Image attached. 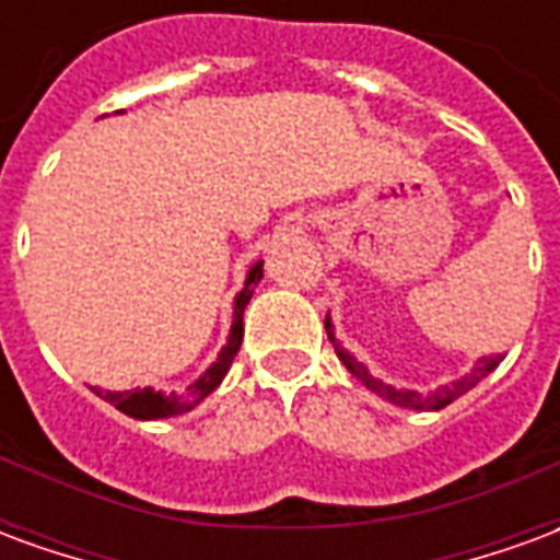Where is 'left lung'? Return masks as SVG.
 Wrapping results in <instances>:
<instances>
[{
    "label": "left lung",
    "mask_w": 560,
    "mask_h": 560,
    "mask_svg": "<svg viewBox=\"0 0 560 560\" xmlns=\"http://www.w3.org/2000/svg\"><path fill=\"white\" fill-rule=\"evenodd\" d=\"M324 327H327L329 339H332V324H329V317L324 320ZM336 341V339H332ZM339 348V345H336ZM339 360L345 365H348V372H351L357 381H363L365 387L372 389V393H377V396H384L387 401H393V405H399V408H413V411H441V408H446L450 401H456L458 396H465L468 389H474L477 384H480L482 377L492 372L494 365L501 363L504 357H482L480 363H477V369L470 372V375H465L462 381H456V384H450V387H441L434 389L432 396H420V393H413V389H396L389 387V384H384V381H377V377H372L369 372H365L363 363H357L351 353L339 351Z\"/></svg>",
    "instance_id": "1"
}]
</instances>
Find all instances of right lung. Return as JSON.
<instances>
[{
	"label": "right lung",
	"instance_id": "obj_1",
	"mask_svg": "<svg viewBox=\"0 0 560 560\" xmlns=\"http://www.w3.org/2000/svg\"><path fill=\"white\" fill-rule=\"evenodd\" d=\"M264 276V264H255V267L248 269V279H245L243 293L236 296V305H233V327H231V339L224 345V351L219 353V360L209 365L207 372L200 375V381H195L191 387L185 389L183 396H164V393H155V389H126V393H110V389H98L92 387L95 396H102L104 401H110L116 411L128 413V417H135V420H161V417H173V413H185L195 408L197 401H203L212 393V389L219 387L221 377L228 375V369H231L233 357L240 351V345H243V312L248 300H252V288H255L257 281Z\"/></svg>",
	"mask_w": 560,
	"mask_h": 560
}]
</instances>
